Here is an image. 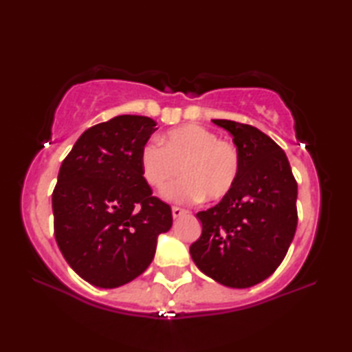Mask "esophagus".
Returning <instances> with one entry per match:
<instances>
[{
  "instance_id": "obj_1",
  "label": "esophagus",
  "mask_w": 352,
  "mask_h": 352,
  "mask_svg": "<svg viewBox=\"0 0 352 352\" xmlns=\"http://www.w3.org/2000/svg\"><path fill=\"white\" fill-rule=\"evenodd\" d=\"M186 212H188V211L183 210V208H180V206H174V208H172V216H174V219L182 217V216H184V214H186Z\"/></svg>"
}]
</instances>
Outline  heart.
Returning <instances> with one entry per match:
<instances>
[{
	"instance_id": "b5f03b06",
	"label": "heart",
	"mask_w": 352,
	"mask_h": 352,
	"mask_svg": "<svg viewBox=\"0 0 352 352\" xmlns=\"http://www.w3.org/2000/svg\"><path fill=\"white\" fill-rule=\"evenodd\" d=\"M163 146L151 141L141 151V169L152 188L162 189L178 175L184 177L164 190L174 201L223 199L241 174V152L234 142L219 140L212 130L186 124L169 130Z\"/></svg>"
}]
</instances>
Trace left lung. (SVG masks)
Wrapping results in <instances>:
<instances>
[{
	"instance_id": "8db88e82",
	"label": "left lung",
	"mask_w": 352,
	"mask_h": 352,
	"mask_svg": "<svg viewBox=\"0 0 352 352\" xmlns=\"http://www.w3.org/2000/svg\"><path fill=\"white\" fill-rule=\"evenodd\" d=\"M212 122L233 136L241 174L216 206L197 212L201 236L189 252L206 276L245 289L269 278L287 254L298 223V184L270 136L228 119Z\"/></svg>"
}]
</instances>
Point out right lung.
Segmentation results:
<instances>
[{
	"label": "right lung",
	"instance_id": "1",
	"mask_svg": "<svg viewBox=\"0 0 352 352\" xmlns=\"http://www.w3.org/2000/svg\"><path fill=\"white\" fill-rule=\"evenodd\" d=\"M157 122L121 115L80 135L58 170L52 192L54 236L77 275L115 289L144 272L172 210L152 195L141 151Z\"/></svg>",
	"mask_w": 352,
	"mask_h": 352
}]
</instances>
